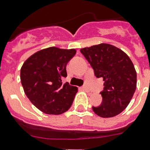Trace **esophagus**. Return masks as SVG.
<instances>
[{"mask_svg":"<svg viewBox=\"0 0 150 150\" xmlns=\"http://www.w3.org/2000/svg\"><path fill=\"white\" fill-rule=\"evenodd\" d=\"M81 90H83V91H85V92H89V89H88V88L87 86H81Z\"/></svg>","mask_w":150,"mask_h":150,"instance_id":"34e87169","label":"esophagus"}]
</instances>
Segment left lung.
<instances>
[{"mask_svg": "<svg viewBox=\"0 0 150 150\" xmlns=\"http://www.w3.org/2000/svg\"><path fill=\"white\" fill-rule=\"evenodd\" d=\"M80 52L94 70L96 77L103 78V102L92 107L103 118L113 117L126 109L136 88V71L129 57L115 46L99 44L84 47Z\"/></svg>", "mask_w": 150, "mask_h": 150, "instance_id": "1", "label": "left lung"}]
</instances>
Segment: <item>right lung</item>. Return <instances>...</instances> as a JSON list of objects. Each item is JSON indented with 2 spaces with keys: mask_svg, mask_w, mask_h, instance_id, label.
Segmentation results:
<instances>
[{
  "mask_svg": "<svg viewBox=\"0 0 150 150\" xmlns=\"http://www.w3.org/2000/svg\"><path fill=\"white\" fill-rule=\"evenodd\" d=\"M75 49L50 47L29 57L21 69L24 93L36 108L49 115H60L69 109L78 88L63 83L66 65Z\"/></svg>",
  "mask_w": 150,
  "mask_h": 150,
  "instance_id": "obj_1",
  "label": "right lung"
}]
</instances>
